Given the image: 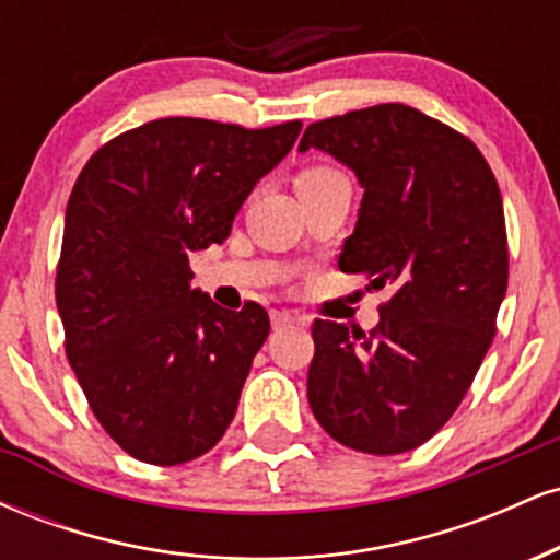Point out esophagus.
<instances>
[{"mask_svg":"<svg viewBox=\"0 0 560 560\" xmlns=\"http://www.w3.org/2000/svg\"><path fill=\"white\" fill-rule=\"evenodd\" d=\"M271 324H273V329H287V326L300 324V318L292 316V313H287V311H273L271 313Z\"/></svg>","mask_w":560,"mask_h":560,"instance_id":"34e87169","label":"esophagus"}]
</instances>
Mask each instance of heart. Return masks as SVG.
I'll return each instance as SVG.
<instances>
[{
    "label": "heart",
    "mask_w": 560,
    "mask_h": 560,
    "mask_svg": "<svg viewBox=\"0 0 560 560\" xmlns=\"http://www.w3.org/2000/svg\"><path fill=\"white\" fill-rule=\"evenodd\" d=\"M342 176L339 171L329 168V165H311V168H305L298 176V186L302 184H318V182H329V178H337Z\"/></svg>",
    "instance_id": "1"
}]
</instances>
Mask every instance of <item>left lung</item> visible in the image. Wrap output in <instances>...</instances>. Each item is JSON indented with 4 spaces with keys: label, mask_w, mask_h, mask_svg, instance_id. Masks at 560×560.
I'll list each match as a JSON object with an SVG mask.
<instances>
[{
    "label": "left lung",
    "mask_w": 560,
    "mask_h": 560,
    "mask_svg": "<svg viewBox=\"0 0 560 560\" xmlns=\"http://www.w3.org/2000/svg\"><path fill=\"white\" fill-rule=\"evenodd\" d=\"M311 147L363 186L339 268L392 300L369 334L313 324L307 402L345 447L408 453L445 427L492 345L508 289L498 182L471 139L397 102L311 124Z\"/></svg>",
    "instance_id": "8db88e82"
}]
</instances>
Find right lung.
<instances>
[{
  "label": "right lung",
  "instance_id": "obj_1",
  "mask_svg": "<svg viewBox=\"0 0 560 560\" xmlns=\"http://www.w3.org/2000/svg\"><path fill=\"white\" fill-rule=\"evenodd\" d=\"M300 128L150 120L75 178L55 281L66 355L96 421L137 460H195L234 419L271 320L258 302L234 313L191 289L189 255L229 240Z\"/></svg>",
  "mask_w": 560,
  "mask_h": 560
}]
</instances>
